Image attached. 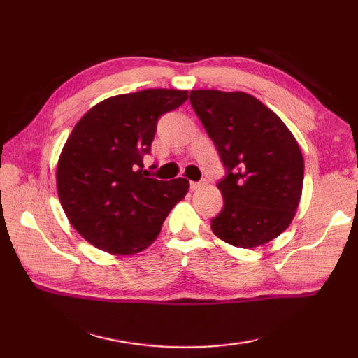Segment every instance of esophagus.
<instances>
[{
  "label": "esophagus",
  "instance_id": "esophagus-1",
  "mask_svg": "<svg viewBox=\"0 0 358 358\" xmlns=\"http://www.w3.org/2000/svg\"><path fill=\"white\" fill-rule=\"evenodd\" d=\"M206 185V180H201V181H191V187L192 189H200Z\"/></svg>",
  "mask_w": 358,
  "mask_h": 358
}]
</instances>
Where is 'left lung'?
I'll use <instances>...</instances> for the list:
<instances>
[{"instance_id": "left-lung-1", "label": "left lung", "mask_w": 358, "mask_h": 358, "mask_svg": "<svg viewBox=\"0 0 358 358\" xmlns=\"http://www.w3.org/2000/svg\"><path fill=\"white\" fill-rule=\"evenodd\" d=\"M189 100L226 169L217 183L224 204L210 220L212 232L245 249L277 238L301 196L305 163L294 135L249 94L200 89Z\"/></svg>"}]
</instances>
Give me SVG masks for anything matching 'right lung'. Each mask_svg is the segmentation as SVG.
<instances>
[{"mask_svg":"<svg viewBox=\"0 0 358 358\" xmlns=\"http://www.w3.org/2000/svg\"><path fill=\"white\" fill-rule=\"evenodd\" d=\"M187 90L146 89L94 106L67 138L57 166L59 203L83 238L129 255L154 241L189 181L144 177L157 121L187 100ZM155 167V166H154Z\"/></svg>","mask_w":358,"mask_h":358,"instance_id":"1","label":"right lung"}]
</instances>
